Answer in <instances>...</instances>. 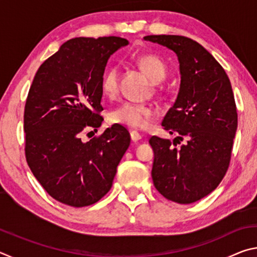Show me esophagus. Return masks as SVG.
Masks as SVG:
<instances>
[{"label":"esophagus","mask_w":257,"mask_h":257,"mask_svg":"<svg viewBox=\"0 0 257 257\" xmlns=\"http://www.w3.org/2000/svg\"><path fill=\"white\" fill-rule=\"evenodd\" d=\"M130 137H132L134 142H138L142 139V135L136 132V130H132V132H130Z\"/></svg>","instance_id":"obj_1"}]
</instances>
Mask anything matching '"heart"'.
<instances>
[{"label": "heart", "mask_w": 257, "mask_h": 257, "mask_svg": "<svg viewBox=\"0 0 257 257\" xmlns=\"http://www.w3.org/2000/svg\"><path fill=\"white\" fill-rule=\"evenodd\" d=\"M136 63L152 81L159 82L167 76L168 68L164 61L155 54H143L136 59ZM101 89L107 97H114L119 90V70L110 67L101 78ZM155 118L154 108L146 104L124 102L113 108L107 114L108 122L125 125L129 128H146Z\"/></svg>", "instance_id": "heart-1"}]
</instances>
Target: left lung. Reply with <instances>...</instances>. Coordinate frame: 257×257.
<instances>
[{
  "instance_id": "8db88e82",
  "label": "left lung",
  "mask_w": 257,
  "mask_h": 257,
  "mask_svg": "<svg viewBox=\"0 0 257 257\" xmlns=\"http://www.w3.org/2000/svg\"><path fill=\"white\" fill-rule=\"evenodd\" d=\"M145 41L172 50L180 64V88L162 125L177 134L152 136V179L169 201L191 204L214 190L227 172L238 124L231 84L221 64L197 42L178 35H150ZM186 140L180 148L175 141ZM180 144V143H179Z\"/></svg>"
}]
</instances>
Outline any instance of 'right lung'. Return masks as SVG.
Masks as SVG:
<instances>
[{
    "mask_svg": "<svg viewBox=\"0 0 257 257\" xmlns=\"http://www.w3.org/2000/svg\"><path fill=\"white\" fill-rule=\"evenodd\" d=\"M128 45L121 37H77L38 68L25 105V154L47 194L73 207L98 202L111 189L130 144L128 130L113 124L84 143L81 133L101 127V78L107 60Z\"/></svg>",
    "mask_w": 257,
    "mask_h": 257,
    "instance_id": "right-lung-1",
    "label": "right lung"
}]
</instances>
